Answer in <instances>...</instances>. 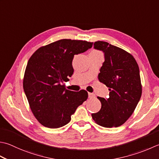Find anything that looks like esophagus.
Masks as SVG:
<instances>
[{
  "instance_id": "34e87169",
  "label": "esophagus",
  "mask_w": 159,
  "mask_h": 159,
  "mask_svg": "<svg viewBox=\"0 0 159 159\" xmlns=\"http://www.w3.org/2000/svg\"><path fill=\"white\" fill-rule=\"evenodd\" d=\"M88 96H89V98H94L96 97V96L94 94H93V93H88Z\"/></svg>"
}]
</instances>
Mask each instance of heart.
<instances>
[{"label": "heart", "mask_w": 159, "mask_h": 159, "mask_svg": "<svg viewBox=\"0 0 159 159\" xmlns=\"http://www.w3.org/2000/svg\"><path fill=\"white\" fill-rule=\"evenodd\" d=\"M91 53H94V54H101L100 52H98V51H96V50H93Z\"/></svg>", "instance_id": "b5f03b06"}]
</instances>
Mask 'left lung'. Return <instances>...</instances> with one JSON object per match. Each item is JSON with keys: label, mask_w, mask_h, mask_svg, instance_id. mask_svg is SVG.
I'll use <instances>...</instances> for the list:
<instances>
[{"label": "left lung", "mask_w": 159, "mask_h": 159, "mask_svg": "<svg viewBox=\"0 0 159 159\" xmlns=\"http://www.w3.org/2000/svg\"><path fill=\"white\" fill-rule=\"evenodd\" d=\"M94 48L104 53L98 80L109 88L110 94L108 98L98 96L101 108L92 114V119L102 127H117L131 116L141 98L139 65L129 53L107 42L96 41Z\"/></svg>", "instance_id": "left-lung-1"}]
</instances>
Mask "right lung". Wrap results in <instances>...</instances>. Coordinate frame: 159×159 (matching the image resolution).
Here are the masks:
<instances>
[{"mask_svg": "<svg viewBox=\"0 0 159 159\" xmlns=\"http://www.w3.org/2000/svg\"><path fill=\"white\" fill-rule=\"evenodd\" d=\"M85 40L61 39L43 46L28 61L23 89L34 116L43 126L58 128L71 120V116L88 97L82 89H66V81L74 73V55L92 47Z\"/></svg>", "mask_w": 159, "mask_h": 159, "instance_id": "1", "label": "right lung"}]
</instances>
